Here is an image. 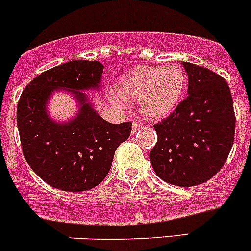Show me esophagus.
I'll return each instance as SVG.
<instances>
[{"label": "esophagus", "instance_id": "obj_1", "mask_svg": "<svg viewBox=\"0 0 251 251\" xmlns=\"http://www.w3.org/2000/svg\"><path fill=\"white\" fill-rule=\"evenodd\" d=\"M141 124H138V123H133V126H132V134H136L137 132H138L139 129H141Z\"/></svg>", "mask_w": 251, "mask_h": 251}]
</instances>
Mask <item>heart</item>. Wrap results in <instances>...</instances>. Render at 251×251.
<instances>
[{
    "instance_id": "obj_1",
    "label": "heart",
    "mask_w": 251,
    "mask_h": 251,
    "mask_svg": "<svg viewBox=\"0 0 251 251\" xmlns=\"http://www.w3.org/2000/svg\"><path fill=\"white\" fill-rule=\"evenodd\" d=\"M187 76L178 65L137 66L115 83L110 100L123 106L124 101L138 99V109L148 121L170 117L182 100Z\"/></svg>"
}]
</instances>
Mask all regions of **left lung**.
I'll return each instance as SVG.
<instances>
[{
	"mask_svg": "<svg viewBox=\"0 0 251 251\" xmlns=\"http://www.w3.org/2000/svg\"><path fill=\"white\" fill-rule=\"evenodd\" d=\"M182 65L188 97L154 124L158 139L150 161L165 182L191 187L208 181L225 163L234 143L235 114L230 88L220 75L186 61Z\"/></svg>",
	"mask_w": 251,
	"mask_h": 251,
	"instance_id": "left-lung-1",
	"label": "left lung"
}]
</instances>
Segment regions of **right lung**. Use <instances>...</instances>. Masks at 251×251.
I'll return each instance as SVG.
<instances>
[{
    "label": "right lung",
    "instance_id": "right-lung-1",
    "mask_svg": "<svg viewBox=\"0 0 251 251\" xmlns=\"http://www.w3.org/2000/svg\"><path fill=\"white\" fill-rule=\"evenodd\" d=\"M103 64L73 60L36 76L17 104L22 152L35 174L52 187L86 191L105 178L115 150L127 141L132 123L113 124L101 118L86 93L103 89ZM59 90L73 97L77 113L57 121L48 105Z\"/></svg>",
    "mask_w": 251,
    "mask_h": 251
}]
</instances>
